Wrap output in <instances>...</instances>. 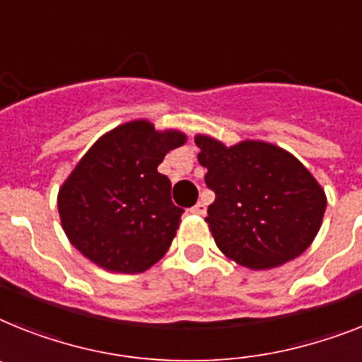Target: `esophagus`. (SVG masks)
Instances as JSON below:
<instances>
[{"instance_id":"esophagus-1","label":"esophagus","mask_w":362,"mask_h":362,"mask_svg":"<svg viewBox=\"0 0 362 362\" xmlns=\"http://www.w3.org/2000/svg\"><path fill=\"white\" fill-rule=\"evenodd\" d=\"M190 213H192V214H205V213H207V205H205L203 202H198L192 209H190Z\"/></svg>"}]
</instances>
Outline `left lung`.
Here are the masks:
<instances>
[{
  "label": "left lung",
  "mask_w": 362,
  "mask_h": 362,
  "mask_svg": "<svg viewBox=\"0 0 362 362\" xmlns=\"http://www.w3.org/2000/svg\"><path fill=\"white\" fill-rule=\"evenodd\" d=\"M205 183L216 194L205 222L220 252L252 270L281 267L313 244L324 220V188L286 149L262 140L226 146L196 134Z\"/></svg>",
  "instance_id": "obj_1"
}]
</instances>
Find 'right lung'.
I'll return each instance as SVG.
<instances>
[{"label":"right lung","instance_id":"add662e5","mask_svg":"<svg viewBox=\"0 0 362 362\" xmlns=\"http://www.w3.org/2000/svg\"><path fill=\"white\" fill-rule=\"evenodd\" d=\"M185 142L183 131H159L144 118L101 134L57 196L71 246L115 274H140L159 262L183 209L172 203L170 179L157 166Z\"/></svg>","mask_w":362,"mask_h":362}]
</instances>
